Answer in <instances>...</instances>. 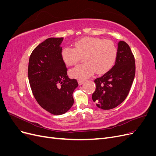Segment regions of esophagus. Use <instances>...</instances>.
I'll list each match as a JSON object with an SVG mask.
<instances>
[{
  "mask_svg": "<svg viewBox=\"0 0 156 156\" xmlns=\"http://www.w3.org/2000/svg\"><path fill=\"white\" fill-rule=\"evenodd\" d=\"M83 83H84V81H81V80H79V81H78L79 85H82V84H83Z\"/></svg>",
  "mask_w": 156,
  "mask_h": 156,
  "instance_id": "esophagus-1",
  "label": "esophagus"
}]
</instances>
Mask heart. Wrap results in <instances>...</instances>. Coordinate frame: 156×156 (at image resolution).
Masks as SVG:
<instances>
[{
    "mask_svg": "<svg viewBox=\"0 0 156 156\" xmlns=\"http://www.w3.org/2000/svg\"><path fill=\"white\" fill-rule=\"evenodd\" d=\"M74 49L64 48L61 57L67 66H73L83 56L84 64L77 66L69 71L70 76L79 80L86 79L95 72L104 73L114 64L117 55V49L111 40L98 37H87L74 42Z\"/></svg>",
    "mask_w": 156,
    "mask_h": 156,
    "instance_id": "obj_1",
    "label": "heart"
}]
</instances>
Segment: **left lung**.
Wrapping results in <instances>:
<instances>
[{
    "label": "left lung",
    "instance_id": "8db88e82",
    "mask_svg": "<svg viewBox=\"0 0 156 156\" xmlns=\"http://www.w3.org/2000/svg\"><path fill=\"white\" fill-rule=\"evenodd\" d=\"M135 75V58L129 46L124 41L118 43L117 55L113 67L96 79L92 100L98 107L109 110L123 102L129 92Z\"/></svg>",
    "mask_w": 156,
    "mask_h": 156
}]
</instances>
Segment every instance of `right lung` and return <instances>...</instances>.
<instances>
[{
	"mask_svg": "<svg viewBox=\"0 0 156 156\" xmlns=\"http://www.w3.org/2000/svg\"><path fill=\"white\" fill-rule=\"evenodd\" d=\"M63 37H49L33 50L29 58L28 77L38 104L55 115L64 114L73 104L77 80L70 79L61 57Z\"/></svg>",
	"mask_w": 156,
	"mask_h": 156,
	"instance_id": "right-lung-1",
	"label": "right lung"
}]
</instances>
